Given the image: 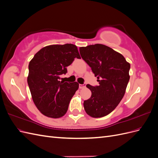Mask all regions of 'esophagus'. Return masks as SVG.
I'll list each match as a JSON object with an SVG mask.
<instances>
[{
	"label": "esophagus",
	"instance_id": "esophagus-1",
	"mask_svg": "<svg viewBox=\"0 0 158 158\" xmlns=\"http://www.w3.org/2000/svg\"><path fill=\"white\" fill-rule=\"evenodd\" d=\"M85 87V84H79V88L80 89H82V88H84Z\"/></svg>",
	"mask_w": 158,
	"mask_h": 158
}]
</instances>
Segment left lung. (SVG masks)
Wrapping results in <instances>:
<instances>
[{"instance_id":"1","label":"left lung","mask_w":158,"mask_h":158,"mask_svg":"<svg viewBox=\"0 0 158 158\" xmlns=\"http://www.w3.org/2000/svg\"><path fill=\"white\" fill-rule=\"evenodd\" d=\"M80 53L99 84L97 86L86 85L92 95L84 102L85 111L94 118L106 116L116 108L125 94L130 79V63L121 53L102 44L80 47Z\"/></svg>"}]
</instances>
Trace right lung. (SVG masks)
<instances>
[{
	"mask_svg": "<svg viewBox=\"0 0 158 158\" xmlns=\"http://www.w3.org/2000/svg\"><path fill=\"white\" fill-rule=\"evenodd\" d=\"M80 59L73 44L51 45L38 51L29 63L27 84L33 103L45 116L57 118L67 111L79 84L59 81L74 59Z\"/></svg>",
	"mask_w": 158,
	"mask_h": 158,
	"instance_id": "add662e5",
	"label": "right lung"
}]
</instances>
